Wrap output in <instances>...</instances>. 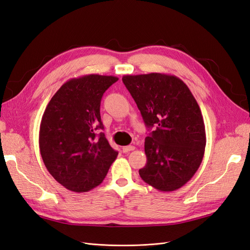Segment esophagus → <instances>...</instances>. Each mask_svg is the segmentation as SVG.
<instances>
[{
  "label": "esophagus",
  "mask_w": 250,
  "mask_h": 250,
  "mask_svg": "<svg viewBox=\"0 0 250 250\" xmlns=\"http://www.w3.org/2000/svg\"><path fill=\"white\" fill-rule=\"evenodd\" d=\"M134 149H135V147H134V146H131V145H130V146H125V147L122 148L124 153L129 152V151H132V150H134Z\"/></svg>",
  "instance_id": "1"
}]
</instances>
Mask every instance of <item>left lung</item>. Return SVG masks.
<instances>
[{"label": "left lung", "instance_id": "left-lung-1", "mask_svg": "<svg viewBox=\"0 0 250 250\" xmlns=\"http://www.w3.org/2000/svg\"><path fill=\"white\" fill-rule=\"evenodd\" d=\"M126 88L151 129L145 139L147 164L139 173L158 191L171 192L190 180L202 162L206 127L186 83L173 75H125Z\"/></svg>", "mask_w": 250, "mask_h": 250}]
</instances>
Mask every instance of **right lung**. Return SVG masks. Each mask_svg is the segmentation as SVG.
Returning a JSON list of instances; mask_svg holds the SVG:
<instances>
[{"mask_svg":"<svg viewBox=\"0 0 250 250\" xmlns=\"http://www.w3.org/2000/svg\"><path fill=\"white\" fill-rule=\"evenodd\" d=\"M119 78L90 74L73 78L52 97L42 118L40 150L60 185L83 193L99 186L118 152L103 132L102 96Z\"/></svg>","mask_w":250,"mask_h":250,"instance_id":"add662e5","label":"right lung"}]
</instances>
